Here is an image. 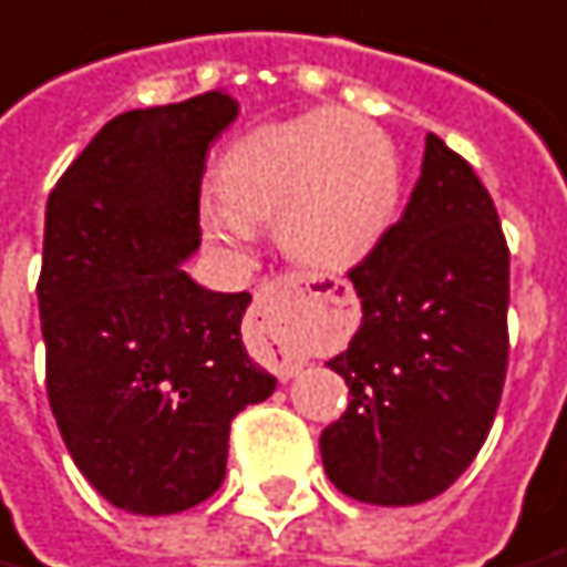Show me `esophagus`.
Instances as JSON below:
<instances>
[{
	"mask_svg": "<svg viewBox=\"0 0 567 567\" xmlns=\"http://www.w3.org/2000/svg\"><path fill=\"white\" fill-rule=\"evenodd\" d=\"M303 295V279H295V276H282L276 282H267L264 288H257L255 295V324L260 328V334L270 340L276 347V371L282 378H291L297 368H300V359H295L291 352L285 350V307L295 300V297Z\"/></svg>",
	"mask_w": 567,
	"mask_h": 567,
	"instance_id": "1",
	"label": "esophagus"
}]
</instances>
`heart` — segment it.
<instances>
[{
  "instance_id": "1",
  "label": "heart",
  "mask_w": 567,
  "mask_h": 567,
  "mask_svg": "<svg viewBox=\"0 0 567 567\" xmlns=\"http://www.w3.org/2000/svg\"><path fill=\"white\" fill-rule=\"evenodd\" d=\"M220 196L202 224L220 245H243L251 224L279 220L285 251L310 270L338 272L368 257L399 208L393 144L350 113H312L243 137L220 162Z\"/></svg>"
}]
</instances>
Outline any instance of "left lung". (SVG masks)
<instances>
[{"mask_svg":"<svg viewBox=\"0 0 567 567\" xmlns=\"http://www.w3.org/2000/svg\"><path fill=\"white\" fill-rule=\"evenodd\" d=\"M347 276L365 316L328 362L350 405L322 430L324 473L362 504H423L485 445L509 355L504 227L442 137L426 134L405 215Z\"/></svg>","mask_w":567,"mask_h":567,"instance_id":"left-lung-1","label":"left lung"}]
</instances>
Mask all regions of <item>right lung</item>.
Returning <instances> with one entry per match:
<instances>
[{
    "mask_svg": "<svg viewBox=\"0 0 567 567\" xmlns=\"http://www.w3.org/2000/svg\"><path fill=\"white\" fill-rule=\"evenodd\" d=\"M236 113L208 91L110 118L45 208L35 295L51 411L91 488L137 516L208 501L233 417L276 390L239 334L251 295L181 270L202 236L205 153Z\"/></svg>",
    "mask_w": 567,
    "mask_h": 567,
    "instance_id": "add662e5",
    "label": "right lung"
}]
</instances>
